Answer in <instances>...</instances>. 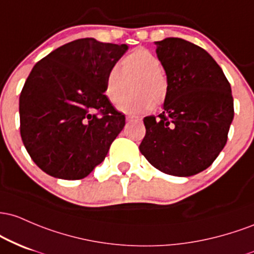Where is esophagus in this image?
I'll return each instance as SVG.
<instances>
[{
  "label": "esophagus",
  "instance_id": "34e87169",
  "mask_svg": "<svg viewBox=\"0 0 254 254\" xmlns=\"http://www.w3.org/2000/svg\"><path fill=\"white\" fill-rule=\"evenodd\" d=\"M126 120L129 122V121H135V120H138V118H136V116H133V115H127Z\"/></svg>",
  "mask_w": 254,
  "mask_h": 254
}]
</instances>
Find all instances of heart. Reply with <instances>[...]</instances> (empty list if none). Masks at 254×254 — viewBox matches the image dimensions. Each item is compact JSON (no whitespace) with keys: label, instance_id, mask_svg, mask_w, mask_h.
<instances>
[{"label":"heart","instance_id":"heart-1","mask_svg":"<svg viewBox=\"0 0 254 254\" xmlns=\"http://www.w3.org/2000/svg\"><path fill=\"white\" fill-rule=\"evenodd\" d=\"M118 65L105 75L104 93L110 103L118 104L129 92L133 81V95L119 105L120 112L130 115L147 113L153 104L161 105L167 99L169 84L162 73L161 61L151 51L138 48L124 56Z\"/></svg>","mask_w":254,"mask_h":254}]
</instances>
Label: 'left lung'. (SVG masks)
<instances>
[{"instance_id":"8db88e82","label":"left lung","mask_w":254,"mask_h":254,"mask_svg":"<svg viewBox=\"0 0 254 254\" xmlns=\"http://www.w3.org/2000/svg\"><path fill=\"white\" fill-rule=\"evenodd\" d=\"M169 91L163 113L144 118L139 150L158 170L192 176L209 168L227 142L234 119L232 89L203 48L181 38L156 42Z\"/></svg>"}]
</instances>
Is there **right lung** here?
<instances>
[{
  "label": "right lung",
  "instance_id": "right-lung-1",
  "mask_svg": "<svg viewBox=\"0 0 254 254\" xmlns=\"http://www.w3.org/2000/svg\"><path fill=\"white\" fill-rule=\"evenodd\" d=\"M127 50V44L81 38L32 68L19 98L20 134L43 172L79 180L104 161L126 124L104 95L105 75Z\"/></svg>",
  "mask_w": 254,
  "mask_h": 254
}]
</instances>
